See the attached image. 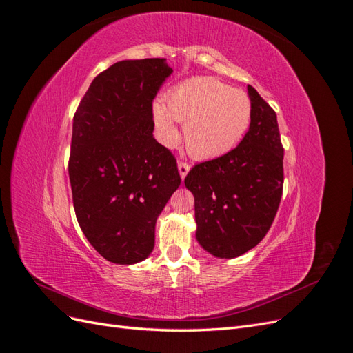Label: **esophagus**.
I'll return each mask as SVG.
<instances>
[{
    "mask_svg": "<svg viewBox=\"0 0 353 353\" xmlns=\"http://www.w3.org/2000/svg\"><path fill=\"white\" fill-rule=\"evenodd\" d=\"M177 167H179V173H180V176H182V179H185L186 174H188V171L191 170V165H189L188 162H185V161H179Z\"/></svg>",
    "mask_w": 353,
    "mask_h": 353,
    "instance_id": "34e87169",
    "label": "esophagus"
}]
</instances>
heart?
Listing matches in <instances>:
<instances>
[{"mask_svg":"<svg viewBox=\"0 0 353 353\" xmlns=\"http://www.w3.org/2000/svg\"><path fill=\"white\" fill-rule=\"evenodd\" d=\"M164 101L165 105L157 101L152 108L161 143L174 146L179 140L176 121L185 122V146L196 159H214L231 152L249 130L250 98L218 79H188L171 88Z\"/></svg>","mask_w":353,"mask_h":353,"instance_id":"1","label":"heart"}]
</instances>
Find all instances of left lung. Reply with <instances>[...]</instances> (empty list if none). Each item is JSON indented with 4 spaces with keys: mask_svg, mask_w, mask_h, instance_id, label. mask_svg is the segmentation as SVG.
<instances>
[{
    "mask_svg": "<svg viewBox=\"0 0 353 353\" xmlns=\"http://www.w3.org/2000/svg\"><path fill=\"white\" fill-rule=\"evenodd\" d=\"M249 131L237 148L200 162L185 177L195 196L196 240L218 258L255 248L273 223L283 192V146L277 116L255 88Z\"/></svg>",
    "mask_w": 353,
    "mask_h": 353,
    "instance_id": "1",
    "label": "left lung"
}]
</instances>
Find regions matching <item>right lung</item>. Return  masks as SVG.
Returning <instances> with one entry per match:
<instances>
[{"mask_svg": "<svg viewBox=\"0 0 353 353\" xmlns=\"http://www.w3.org/2000/svg\"><path fill=\"white\" fill-rule=\"evenodd\" d=\"M171 73L164 58L116 62L74 113L68 174L76 218L114 264L149 256L158 216L182 182L174 155L152 134L153 98Z\"/></svg>", "mask_w": 353, "mask_h": 353, "instance_id": "add662e5", "label": "right lung"}]
</instances>
